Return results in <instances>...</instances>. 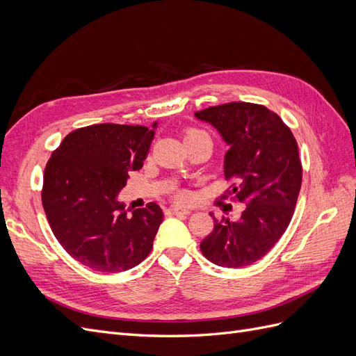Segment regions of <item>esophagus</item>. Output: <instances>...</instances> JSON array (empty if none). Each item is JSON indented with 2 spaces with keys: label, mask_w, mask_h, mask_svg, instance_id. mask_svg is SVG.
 <instances>
[{
  "label": "esophagus",
  "mask_w": 356,
  "mask_h": 356,
  "mask_svg": "<svg viewBox=\"0 0 356 356\" xmlns=\"http://www.w3.org/2000/svg\"><path fill=\"white\" fill-rule=\"evenodd\" d=\"M168 215H181V213H190V209H182V208H177V207H170L169 209H166Z\"/></svg>",
  "instance_id": "esophagus-1"
}]
</instances>
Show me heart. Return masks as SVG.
I'll list each match as a JSON object with an SVG mask.
<instances>
[{"instance_id":"1","label":"heart","mask_w":356,"mask_h":356,"mask_svg":"<svg viewBox=\"0 0 356 356\" xmlns=\"http://www.w3.org/2000/svg\"><path fill=\"white\" fill-rule=\"evenodd\" d=\"M203 135L208 136L207 132L200 131V129H197V127H187L186 131H184V139H186V141H188V139H191V138L203 136ZM184 199H187V193L186 191H179L178 193V200H184Z\"/></svg>"}]
</instances>
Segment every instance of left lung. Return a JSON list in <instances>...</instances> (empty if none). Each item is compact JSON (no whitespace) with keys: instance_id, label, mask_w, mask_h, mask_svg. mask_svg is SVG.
Wrapping results in <instances>:
<instances>
[{"instance_id":"1","label":"left lung","mask_w":356,"mask_h":356,"mask_svg":"<svg viewBox=\"0 0 356 356\" xmlns=\"http://www.w3.org/2000/svg\"><path fill=\"white\" fill-rule=\"evenodd\" d=\"M196 117L230 145L224 177L232 186L225 193L246 204L239 220L213 218L200 251L217 266H250L282 238L294 215L303 179L297 141L282 118L260 104L213 105Z\"/></svg>"}]
</instances>
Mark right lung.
Segmentation results:
<instances>
[{"label": "right lung", "mask_w": 356, "mask_h": 356, "mask_svg": "<svg viewBox=\"0 0 356 356\" xmlns=\"http://www.w3.org/2000/svg\"><path fill=\"white\" fill-rule=\"evenodd\" d=\"M154 138L147 126L75 129L49 159L41 200L50 229L72 258L102 273L124 272L152 252L163 212L154 202L127 215L117 195L141 169Z\"/></svg>", "instance_id": "obj_1"}]
</instances>
